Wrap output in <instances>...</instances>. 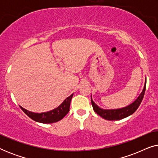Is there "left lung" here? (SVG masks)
I'll list each match as a JSON object with an SVG mask.
<instances>
[{"label":"left lung","mask_w":158,"mask_h":158,"mask_svg":"<svg viewBox=\"0 0 158 158\" xmlns=\"http://www.w3.org/2000/svg\"><path fill=\"white\" fill-rule=\"evenodd\" d=\"M146 89V81L145 84H144L143 90L140 94L139 97L136 99L135 101H134L130 105L127 106L126 107L122 108V109H103L98 106L96 103L94 102L92 100L91 97V103L93 106V109H94V111L96 112L97 114L104 118V119L109 120V121H114V120H120L122 118H124L127 117V116H130L133 113L137 111L138 107L139 106L140 103H141L142 99H143L144 93H145Z\"/></svg>","instance_id":"1"}]
</instances>
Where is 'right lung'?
<instances>
[{
	"label": "right lung",
	"instance_id": "obj_1",
	"mask_svg": "<svg viewBox=\"0 0 158 158\" xmlns=\"http://www.w3.org/2000/svg\"><path fill=\"white\" fill-rule=\"evenodd\" d=\"M73 96V94L70 95V96L64 99L63 102L56 109L49 111L43 112V113H34V112L23 109L21 106L20 108L29 118L35 122L43 123V124H51V123L59 122L70 111V102Z\"/></svg>",
	"mask_w": 158,
	"mask_h": 158
}]
</instances>
